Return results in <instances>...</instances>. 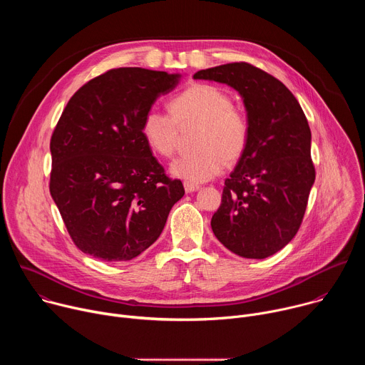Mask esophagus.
<instances>
[{
  "label": "esophagus",
  "mask_w": 365,
  "mask_h": 365,
  "mask_svg": "<svg viewBox=\"0 0 365 365\" xmlns=\"http://www.w3.org/2000/svg\"><path fill=\"white\" fill-rule=\"evenodd\" d=\"M183 186H185L186 193H192V192H196V190H199V189H200V186H199V185H193V183H187V182H185V183H183Z\"/></svg>",
  "instance_id": "1"
}]
</instances>
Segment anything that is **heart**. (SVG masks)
<instances>
[{
    "instance_id": "1",
    "label": "heart",
    "mask_w": 365,
    "mask_h": 365,
    "mask_svg": "<svg viewBox=\"0 0 365 365\" xmlns=\"http://www.w3.org/2000/svg\"><path fill=\"white\" fill-rule=\"evenodd\" d=\"M170 113L158 108L145 111L141 135L153 153L170 158L176 147L178 125L199 124L195 141L197 150L179 155L170 165V175L178 179L193 185L211 180L224 170L227 160H237L247 147L248 118L218 86H189L172 99Z\"/></svg>"
}]
</instances>
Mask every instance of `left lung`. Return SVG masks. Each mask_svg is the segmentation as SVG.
Wrapping results in <instances>:
<instances>
[{"label":"left lung","mask_w":365,"mask_h":365,"mask_svg":"<svg viewBox=\"0 0 365 365\" xmlns=\"http://www.w3.org/2000/svg\"><path fill=\"white\" fill-rule=\"evenodd\" d=\"M193 79L235 89L250 123L247 147L225 180L212 231L240 257H270L296 235L315 182L307 120L279 79L250 63L203 69Z\"/></svg>","instance_id":"left-lung-1"}]
</instances>
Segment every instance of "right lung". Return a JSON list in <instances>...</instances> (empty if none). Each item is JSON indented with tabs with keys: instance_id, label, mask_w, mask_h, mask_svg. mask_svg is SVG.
Masks as SVG:
<instances>
[{
	"instance_id": "obj_1",
	"label": "right lung",
	"mask_w": 365,
	"mask_h": 365,
	"mask_svg": "<svg viewBox=\"0 0 365 365\" xmlns=\"http://www.w3.org/2000/svg\"><path fill=\"white\" fill-rule=\"evenodd\" d=\"M182 75L118 68L85 83L50 140V195L75 245L128 262L158 240L180 180L169 179L141 135V120Z\"/></svg>"
}]
</instances>
